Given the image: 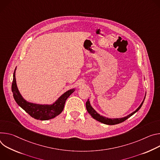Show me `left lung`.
Here are the masks:
<instances>
[{"label": "left lung", "mask_w": 160, "mask_h": 160, "mask_svg": "<svg viewBox=\"0 0 160 160\" xmlns=\"http://www.w3.org/2000/svg\"><path fill=\"white\" fill-rule=\"evenodd\" d=\"M144 99L142 101V102L141 103V104L140 105L139 107L134 112H133L132 113L130 114L127 116H125V117H124V118H113V119H111V118H106V117H104V116H102L100 115L92 107L91 105H90V102L89 101V99H88V101L86 102V109H87V111L88 112V113H89L95 119H96L98 121L101 122H102L103 124H105V125H116V124H119L120 122H122L123 121H125L128 118H129L130 116L133 115L135 112H137L140 109V108L142 107V104L144 103Z\"/></svg>", "instance_id": "obj_1"}]
</instances>
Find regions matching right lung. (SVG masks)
<instances>
[{
  "mask_svg": "<svg viewBox=\"0 0 160 160\" xmlns=\"http://www.w3.org/2000/svg\"><path fill=\"white\" fill-rule=\"evenodd\" d=\"M16 69V68L13 74V80L11 87L13 97L18 105L20 106L30 116L36 119L42 121L48 120L59 115L63 110L66 100L75 91V89L68 90L61 95L55 103L51 105H42L28 102L22 97L18 89L15 78Z\"/></svg>",
  "mask_w": 160,
  "mask_h": 160,
  "instance_id": "1",
  "label": "right lung"
}]
</instances>
